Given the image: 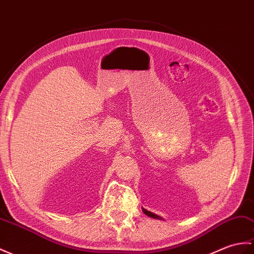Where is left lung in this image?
I'll return each mask as SVG.
<instances>
[{
  "mask_svg": "<svg viewBox=\"0 0 254 254\" xmlns=\"http://www.w3.org/2000/svg\"><path fill=\"white\" fill-rule=\"evenodd\" d=\"M143 211H144V213H145L146 215H148V216L152 217V219H158V220H161V219H162L161 216H159V215H157V214H155V213H152V212H150V211H147L146 209H143Z\"/></svg>",
  "mask_w": 254,
  "mask_h": 254,
  "instance_id": "1",
  "label": "left lung"
}]
</instances>
